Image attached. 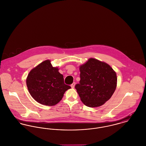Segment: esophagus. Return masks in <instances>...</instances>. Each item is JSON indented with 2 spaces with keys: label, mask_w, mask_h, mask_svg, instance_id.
<instances>
[{
  "label": "esophagus",
  "mask_w": 146,
  "mask_h": 146,
  "mask_svg": "<svg viewBox=\"0 0 146 146\" xmlns=\"http://www.w3.org/2000/svg\"><path fill=\"white\" fill-rule=\"evenodd\" d=\"M75 85H76V83H75V82H73V83L70 85V86L72 87V88H74V86H75Z\"/></svg>",
  "instance_id": "1"
}]
</instances>
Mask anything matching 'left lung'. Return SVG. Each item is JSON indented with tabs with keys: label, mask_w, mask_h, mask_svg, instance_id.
I'll list each match as a JSON object with an SVG mask.
<instances>
[{
	"label": "left lung",
	"mask_w": 146,
	"mask_h": 146,
	"mask_svg": "<svg viewBox=\"0 0 146 146\" xmlns=\"http://www.w3.org/2000/svg\"><path fill=\"white\" fill-rule=\"evenodd\" d=\"M80 82L75 88L83 103L88 107L103 105L117 86L116 72L108 63L90 58L79 66Z\"/></svg>",
	"instance_id": "left-lung-1"
}]
</instances>
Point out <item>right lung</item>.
<instances>
[{"label": "right lung", "instance_id": "right-lung-1", "mask_svg": "<svg viewBox=\"0 0 146 146\" xmlns=\"http://www.w3.org/2000/svg\"><path fill=\"white\" fill-rule=\"evenodd\" d=\"M58 67H53L49 60L31 69L26 78V85L31 96L40 104L53 106L62 100L71 87L64 83L63 76Z\"/></svg>", "mask_w": 146, "mask_h": 146}]
</instances>
